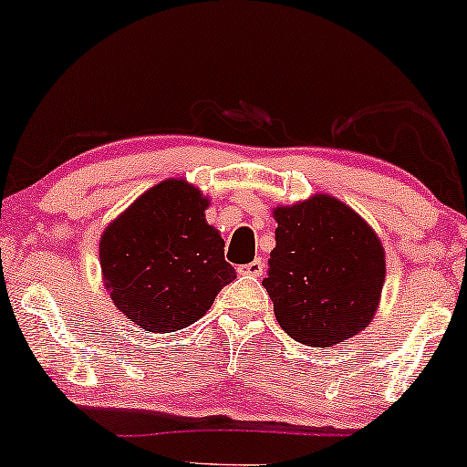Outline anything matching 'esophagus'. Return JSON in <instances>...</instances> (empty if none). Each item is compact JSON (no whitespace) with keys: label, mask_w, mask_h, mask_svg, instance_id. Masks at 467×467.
Instances as JSON below:
<instances>
[{"label":"esophagus","mask_w":467,"mask_h":467,"mask_svg":"<svg viewBox=\"0 0 467 467\" xmlns=\"http://www.w3.org/2000/svg\"><path fill=\"white\" fill-rule=\"evenodd\" d=\"M240 273L243 275H251V277H262L264 273V262L262 260H253L249 264H244V266H240Z\"/></svg>","instance_id":"obj_1"}]
</instances>
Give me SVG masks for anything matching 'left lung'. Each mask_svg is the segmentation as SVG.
I'll return each instance as SVG.
<instances>
[{"mask_svg": "<svg viewBox=\"0 0 467 467\" xmlns=\"http://www.w3.org/2000/svg\"><path fill=\"white\" fill-rule=\"evenodd\" d=\"M275 249L262 281L279 327L327 348L370 325L385 279L377 234L342 201L316 194L275 210Z\"/></svg>", "mask_w": 467, "mask_h": 467, "instance_id": "obj_1", "label": "left lung"}]
</instances>
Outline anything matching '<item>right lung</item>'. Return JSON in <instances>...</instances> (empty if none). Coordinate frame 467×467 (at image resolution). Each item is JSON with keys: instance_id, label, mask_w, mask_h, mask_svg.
Here are the masks:
<instances>
[{"instance_id": "add662e5", "label": "right lung", "mask_w": 467, "mask_h": 467, "mask_svg": "<svg viewBox=\"0 0 467 467\" xmlns=\"http://www.w3.org/2000/svg\"><path fill=\"white\" fill-rule=\"evenodd\" d=\"M207 199L183 180H166L138 197L99 243L112 303L140 329H186L235 279L224 240L205 223Z\"/></svg>"}]
</instances>
